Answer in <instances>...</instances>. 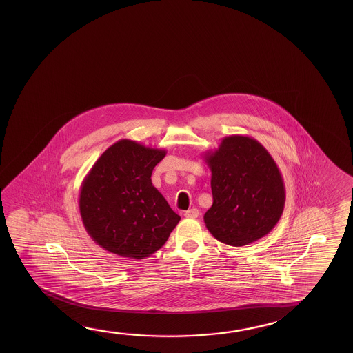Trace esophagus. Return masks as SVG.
<instances>
[{"mask_svg":"<svg viewBox=\"0 0 353 353\" xmlns=\"http://www.w3.org/2000/svg\"><path fill=\"white\" fill-rule=\"evenodd\" d=\"M183 215H185V218H198L199 216V212L196 208L188 209V210H185Z\"/></svg>","mask_w":353,"mask_h":353,"instance_id":"34e87169","label":"esophagus"}]
</instances>
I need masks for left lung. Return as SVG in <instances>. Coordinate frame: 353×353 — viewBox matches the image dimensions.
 I'll list each match as a JSON object with an SVG mask.
<instances>
[{
    "label": "left lung",
    "instance_id": "left-lung-1",
    "mask_svg": "<svg viewBox=\"0 0 353 353\" xmlns=\"http://www.w3.org/2000/svg\"><path fill=\"white\" fill-rule=\"evenodd\" d=\"M203 157L212 171L213 205L204 214L209 232L235 248L266 236L285 203L283 177L266 148L237 134L225 137Z\"/></svg>",
    "mask_w": 353,
    "mask_h": 353
}]
</instances>
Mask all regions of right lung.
<instances>
[{
	"label": "right lung",
	"instance_id": "obj_1",
	"mask_svg": "<svg viewBox=\"0 0 353 353\" xmlns=\"http://www.w3.org/2000/svg\"><path fill=\"white\" fill-rule=\"evenodd\" d=\"M166 152L121 139L94 162L82 181L79 207L87 234L101 248L141 260L168 241L181 216L151 182Z\"/></svg>",
	"mask_w": 353,
	"mask_h": 353
}]
</instances>
